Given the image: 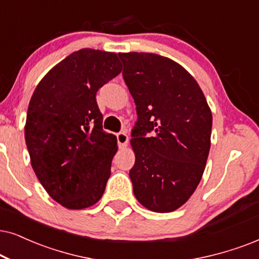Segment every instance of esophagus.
Instances as JSON below:
<instances>
[{
    "instance_id": "esophagus-1",
    "label": "esophagus",
    "mask_w": 259,
    "mask_h": 259,
    "mask_svg": "<svg viewBox=\"0 0 259 259\" xmlns=\"http://www.w3.org/2000/svg\"><path fill=\"white\" fill-rule=\"evenodd\" d=\"M117 140H118L120 147H125L127 145V142H129V136H127L125 133H119L117 134Z\"/></svg>"
}]
</instances>
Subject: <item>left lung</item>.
Masks as SVG:
<instances>
[{"label": "left lung", "mask_w": 259, "mask_h": 259, "mask_svg": "<svg viewBox=\"0 0 259 259\" xmlns=\"http://www.w3.org/2000/svg\"><path fill=\"white\" fill-rule=\"evenodd\" d=\"M118 56L139 118L130 140L134 194L149 210L175 211L191 197L204 172L210 107L194 76L171 58L149 52Z\"/></svg>", "instance_id": "1"}]
</instances>
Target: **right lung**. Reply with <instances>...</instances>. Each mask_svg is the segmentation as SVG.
<instances>
[{
    "label": "right lung",
    "instance_id": "1",
    "mask_svg": "<svg viewBox=\"0 0 259 259\" xmlns=\"http://www.w3.org/2000/svg\"><path fill=\"white\" fill-rule=\"evenodd\" d=\"M120 71L114 52L81 49L49 70L29 100L25 140L31 165L64 208L92 207L105 191L118 146L103 130L96 94Z\"/></svg>",
    "mask_w": 259,
    "mask_h": 259
}]
</instances>
